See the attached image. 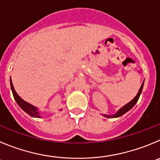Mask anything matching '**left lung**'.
<instances>
[{
  "mask_svg": "<svg viewBox=\"0 0 160 160\" xmlns=\"http://www.w3.org/2000/svg\"><path fill=\"white\" fill-rule=\"evenodd\" d=\"M143 86H144V83H143L142 85H141V88H140V90H139L138 93H137V95H136L135 98H134L133 99H132V100L131 101V102H129V103H127V104H126V105L124 106L123 107H122V108H121L120 110H119L118 111L117 113H116V114H114V115H110V116L104 115V116H106V117H107V118H111V117L112 118H118V117H120V116L123 115L124 114H125L126 112L129 111V110H130V109H132V107H134V105H135V104L137 103V101H138L139 97H140V95H141V92H142Z\"/></svg>",
  "mask_w": 160,
  "mask_h": 160,
  "instance_id": "1",
  "label": "left lung"
}]
</instances>
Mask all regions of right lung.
Masks as SVG:
<instances>
[{
  "label": "right lung",
  "instance_id": "1",
  "mask_svg": "<svg viewBox=\"0 0 160 160\" xmlns=\"http://www.w3.org/2000/svg\"><path fill=\"white\" fill-rule=\"evenodd\" d=\"M10 84H11V89H12V92L13 97H14L15 100L16 101V102H17L18 105L21 107L22 110H24L27 114H28L29 115H31V117L40 118V115L38 114V112L37 111L36 107H35L34 106L31 105V104H29L28 102H25L23 99H22V98L17 95V93H16V91H15L14 87H13L12 80H10Z\"/></svg>",
  "mask_w": 160,
  "mask_h": 160
}]
</instances>
